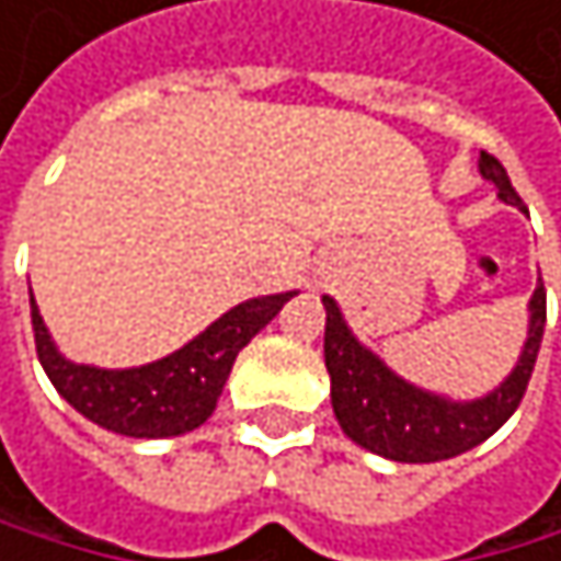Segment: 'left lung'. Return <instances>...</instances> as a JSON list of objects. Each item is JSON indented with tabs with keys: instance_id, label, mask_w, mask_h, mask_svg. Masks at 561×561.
Masks as SVG:
<instances>
[{
	"instance_id": "obj_1",
	"label": "left lung",
	"mask_w": 561,
	"mask_h": 561,
	"mask_svg": "<svg viewBox=\"0 0 561 561\" xmlns=\"http://www.w3.org/2000/svg\"><path fill=\"white\" fill-rule=\"evenodd\" d=\"M481 174L494 181L505 205L525 211L502 161L491 158L488 150H481ZM322 306H327V343H322V353H327V370L333 383V414L343 434L359 447L374 450V455L403 465H431L465 455V450L499 431L525 397L546 330V286L538 283L528 302V343L512 377L481 400L455 403L403 383L370 350L356 343V336L343 322V312L330 296H322Z\"/></svg>"
}]
</instances>
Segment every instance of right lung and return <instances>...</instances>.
I'll use <instances>...</instances> for the list:
<instances>
[{
	"mask_svg": "<svg viewBox=\"0 0 561 561\" xmlns=\"http://www.w3.org/2000/svg\"><path fill=\"white\" fill-rule=\"evenodd\" d=\"M293 296L296 293L262 296L234 306L178 353L137 370H96L62 359L43 327L36 299L30 306L39 363L62 400L106 431L127 437H174L211 417L234 356Z\"/></svg>",
	"mask_w": 561,
	"mask_h": 561,
	"instance_id": "add662e5",
	"label": "right lung"
}]
</instances>
